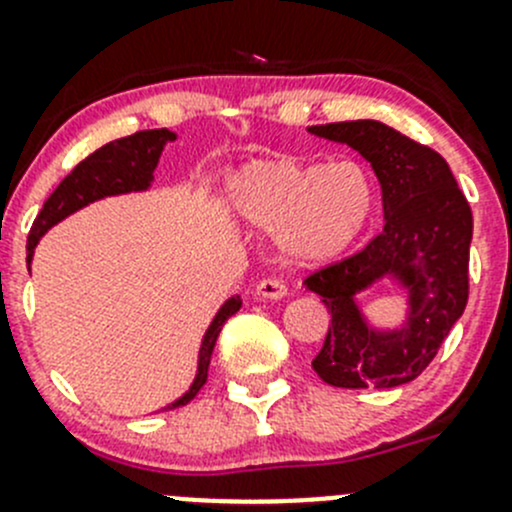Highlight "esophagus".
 I'll list each match as a JSON object with an SVG mask.
<instances>
[{
	"instance_id": "obj_1",
	"label": "esophagus",
	"mask_w": 512,
	"mask_h": 512,
	"mask_svg": "<svg viewBox=\"0 0 512 512\" xmlns=\"http://www.w3.org/2000/svg\"><path fill=\"white\" fill-rule=\"evenodd\" d=\"M257 297H265V299H282L287 294V285L277 277H267V280L257 282Z\"/></svg>"
}]
</instances>
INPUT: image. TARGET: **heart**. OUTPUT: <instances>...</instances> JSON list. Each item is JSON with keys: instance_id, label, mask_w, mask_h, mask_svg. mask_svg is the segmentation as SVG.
Listing matches in <instances>:
<instances>
[{"instance_id": "heart-1", "label": "heart", "mask_w": 512, "mask_h": 512, "mask_svg": "<svg viewBox=\"0 0 512 512\" xmlns=\"http://www.w3.org/2000/svg\"><path fill=\"white\" fill-rule=\"evenodd\" d=\"M374 180L356 160H262L232 180L237 218L257 230H280L297 262H327L347 250L374 213Z\"/></svg>"}]
</instances>
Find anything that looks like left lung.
<instances>
[{
  "label": "left lung",
  "instance_id": "left-lung-1",
  "mask_svg": "<svg viewBox=\"0 0 512 512\" xmlns=\"http://www.w3.org/2000/svg\"><path fill=\"white\" fill-rule=\"evenodd\" d=\"M309 133L347 143L371 163L384 200V230L352 257L304 280L332 314L312 369L339 389H394L433 361L468 302L473 215L448 163L433 148L379 121L312 126ZM394 276L410 292L401 330H374L355 294Z\"/></svg>",
  "mask_w": 512,
  "mask_h": 512
}]
</instances>
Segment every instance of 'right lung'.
<instances>
[{"mask_svg":"<svg viewBox=\"0 0 512 512\" xmlns=\"http://www.w3.org/2000/svg\"><path fill=\"white\" fill-rule=\"evenodd\" d=\"M175 141V133L168 128H156V131H138L133 136L118 138V141L106 143L98 151L91 153L89 158L81 160L69 175L59 183V188L46 198L44 208L36 215L32 230H29L27 240V262L32 265L34 247L36 242L44 237L46 230H51L56 223L69 218L76 210L86 208L94 200L108 198V195H121V193H136V190H148L153 180V170H156L160 153H163L165 143ZM242 307L240 297H230L215 314L210 322L208 332H205L203 344H200L198 354V374L190 389L180 396L178 401L168 406V409H178L193 401L198 391L203 389L208 381V366L210 356H213L215 342L223 329V324L237 309Z\"/></svg>","mask_w":512,"mask_h":512,"instance_id":"add662e5","label":"right lung"}]
</instances>
